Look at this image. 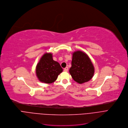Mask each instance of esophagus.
Segmentation results:
<instances>
[{"label":"esophagus","instance_id":"obj_1","mask_svg":"<svg viewBox=\"0 0 128 128\" xmlns=\"http://www.w3.org/2000/svg\"><path fill=\"white\" fill-rule=\"evenodd\" d=\"M64 72H68V67H66V68H64Z\"/></svg>","mask_w":128,"mask_h":128}]
</instances>
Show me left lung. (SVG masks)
<instances>
[{"label":"left lung","instance_id":"1","mask_svg":"<svg viewBox=\"0 0 128 128\" xmlns=\"http://www.w3.org/2000/svg\"><path fill=\"white\" fill-rule=\"evenodd\" d=\"M69 72L74 80L81 84L92 78L94 68L88 55L78 50L72 54V66Z\"/></svg>","mask_w":128,"mask_h":128}]
</instances>
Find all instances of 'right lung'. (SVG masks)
Listing matches in <instances>:
<instances>
[{"label":"right lung","mask_w":128,"mask_h":128,"mask_svg":"<svg viewBox=\"0 0 128 128\" xmlns=\"http://www.w3.org/2000/svg\"><path fill=\"white\" fill-rule=\"evenodd\" d=\"M60 64L54 61L51 53H46L41 57L36 68V73L39 80L47 84H51L58 78L62 72Z\"/></svg>","instance_id":"1"}]
</instances>
